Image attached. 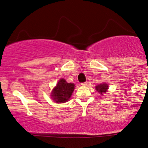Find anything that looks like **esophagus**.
Here are the masks:
<instances>
[{"label":"esophagus","instance_id":"1","mask_svg":"<svg viewBox=\"0 0 148 148\" xmlns=\"http://www.w3.org/2000/svg\"><path fill=\"white\" fill-rule=\"evenodd\" d=\"M81 85H82V86H87V82H85L81 83Z\"/></svg>","mask_w":148,"mask_h":148}]
</instances>
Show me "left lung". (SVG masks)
Returning a JSON list of instances; mask_svg holds the SVG:
<instances>
[{
	"instance_id": "obj_1",
	"label": "left lung",
	"mask_w": 148,
	"mask_h": 148,
	"mask_svg": "<svg viewBox=\"0 0 148 148\" xmlns=\"http://www.w3.org/2000/svg\"><path fill=\"white\" fill-rule=\"evenodd\" d=\"M108 88V86L106 84H100L99 85L96 86V90L99 92H100V94H103V93L106 92L107 91Z\"/></svg>"
}]
</instances>
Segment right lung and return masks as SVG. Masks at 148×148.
Wrapping results in <instances>:
<instances>
[{
  "label": "right lung",
  "instance_id": "right-lung-1",
  "mask_svg": "<svg viewBox=\"0 0 148 148\" xmlns=\"http://www.w3.org/2000/svg\"><path fill=\"white\" fill-rule=\"evenodd\" d=\"M74 90V84L73 83H68L65 79H61L52 91L51 96L56 103H64L70 98Z\"/></svg>",
  "mask_w": 148,
  "mask_h": 148
}]
</instances>
